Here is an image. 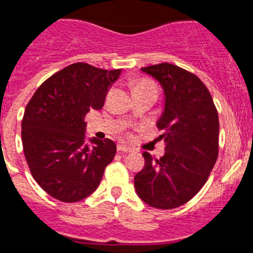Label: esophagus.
I'll return each mask as SVG.
<instances>
[{
    "label": "esophagus",
    "instance_id": "1",
    "mask_svg": "<svg viewBox=\"0 0 253 253\" xmlns=\"http://www.w3.org/2000/svg\"><path fill=\"white\" fill-rule=\"evenodd\" d=\"M117 150H118V152H121V153H131V152H132V149H131V148H128V146H126V145H122V144H120V145L117 146Z\"/></svg>",
    "mask_w": 253,
    "mask_h": 253
}]
</instances>
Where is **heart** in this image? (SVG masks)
Instances as JSON below:
<instances>
[{
  "mask_svg": "<svg viewBox=\"0 0 253 253\" xmlns=\"http://www.w3.org/2000/svg\"><path fill=\"white\" fill-rule=\"evenodd\" d=\"M148 86H153L152 82H149V81H139L136 84V86H135V88H140V87H148Z\"/></svg>",
  "mask_w": 253,
  "mask_h": 253,
  "instance_id": "obj_1",
  "label": "heart"
}]
</instances>
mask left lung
<instances>
[{"instance_id": "left-lung-1", "label": "left lung", "mask_w": 253, "mask_h": 253, "mask_svg": "<svg viewBox=\"0 0 253 253\" xmlns=\"http://www.w3.org/2000/svg\"><path fill=\"white\" fill-rule=\"evenodd\" d=\"M159 81L165 91V110L157 122L163 130L165 156L153 159L135 175L140 198L154 209L185 205L202 189L218 156V116L209 88L194 73L161 63L141 68Z\"/></svg>"}]
</instances>
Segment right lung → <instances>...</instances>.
Listing matches in <instances>:
<instances>
[{"label": "right lung", "instance_id": "add662e5", "mask_svg": "<svg viewBox=\"0 0 253 253\" xmlns=\"http://www.w3.org/2000/svg\"><path fill=\"white\" fill-rule=\"evenodd\" d=\"M120 74L74 63L44 81L27 104L23 150L33 179L52 198L73 203L88 197L113 161L117 146L110 139L84 143V117L104 107Z\"/></svg>", "mask_w": 253, "mask_h": 253}]
</instances>
